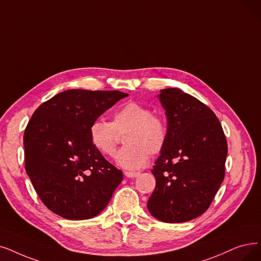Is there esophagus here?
Here are the masks:
<instances>
[{"label":"esophagus","mask_w":261,"mask_h":261,"mask_svg":"<svg viewBox=\"0 0 261 261\" xmlns=\"http://www.w3.org/2000/svg\"><path fill=\"white\" fill-rule=\"evenodd\" d=\"M124 174L127 176V178H137V176L140 174L139 172H132V171H125Z\"/></svg>","instance_id":"34e87169"}]
</instances>
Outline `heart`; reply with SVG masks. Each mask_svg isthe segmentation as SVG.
Listing matches in <instances>:
<instances>
[{
    "mask_svg": "<svg viewBox=\"0 0 261 261\" xmlns=\"http://www.w3.org/2000/svg\"><path fill=\"white\" fill-rule=\"evenodd\" d=\"M125 135L124 147L117 154L122 168L136 170L147 164L149 154L163 151L168 137V125L164 118L137 101H129L113 113L112 122L96 120L89 127L91 144L103 156L116 153L119 134Z\"/></svg>",
    "mask_w": 261,
    "mask_h": 261,
    "instance_id": "1",
    "label": "heart"
}]
</instances>
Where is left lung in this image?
<instances>
[{
	"label": "left lung",
	"instance_id": "8db88e82",
	"mask_svg": "<svg viewBox=\"0 0 261 261\" xmlns=\"http://www.w3.org/2000/svg\"><path fill=\"white\" fill-rule=\"evenodd\" d=\"M168 137L152 173L156 186L150 213L166 223H183L204 213L225 178L227 140L215 113L180 89L159 95Z\"/></svg>",
	"mask_w": 261,
	"mask_h": 261
}]
</instances>
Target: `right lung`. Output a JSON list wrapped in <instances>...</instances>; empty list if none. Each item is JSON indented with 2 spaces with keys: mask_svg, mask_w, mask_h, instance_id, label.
<instances>
[{
  "mask_svg": "<svg viewBox=\"0 0 261 261\" xmlns=\"http://www.w3.org/2000/svg\"><path fill=\"white\" fill-rule=\"evenodd\" d=\"M126 96L120 91L67 90L34 111L23 136L24 167L50 211L78 221L105 209L123 173L91 144L89 127Z\"/></svg>",
  "mask_w": 261,
  "mask_h": 261,
  "instance_id": "obj_1",
  "label": "right lung"
}]
</instances>
